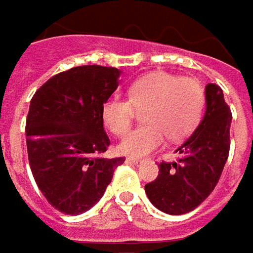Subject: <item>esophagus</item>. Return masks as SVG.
I'll list each match as a JSON object with an SVG mask.
<instances>
[{
  "label": "esophagus",
  "mask_w": 253,
  "mask_h": 253,
  "mask_svg": "<svg viewBox=\"0 0 253 253\" xmlns=\"http://www.w3.org/2000/svg\"><path fill=\"white\" fill-rule=\"evenodd\" d=\"M126 161H128V163H132V164H135V166H138V164H141L144 160H142V158H135V157H128V158H126Z\"/></svg>",
  "instance_id": "esophagus-1"
}]
</instances>
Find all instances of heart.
Wrapping results in <instances>:
<instances>
[{"label": "heart", "mask_w": 253, "mask_h": 253, "mask_svg": "<svg viewBox=\"0 0 253 253\" xmlns=\"http://www.w3.org/2000/svg\"><path fill=\"white\" fill-rule=\"evenodd\" d=\"M128 96L129 99L119 95L109 98L102 108V118L115 135H124L132 124L135 108H145V124L129 131L119 144L121 153L136 157L155 151L167 136L170 141L186 138L200 122L205 108L202 83L169 72H154L136 79Z\"/></svg>", "instance_id": "obj_1"}]
</instances>
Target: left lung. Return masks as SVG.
<instances>
[{
	"instance_id": "obj_1",
	"label": "left lung",
	"mask_w": 253,
	"mask_h": 253,
	"mask_svg": "<svg viewBox=\"0 0 253 253\" xmlns=\"http://www.w3.org/2000/svg\"><path fill=\"white\" fill-rule=\"evenodd\" d=\"M205 95V117L175 150L178 160L160 163L158 177L145 184L150 202L169 214L189 213L205 202L216 187L229 155L232 112L223 90L209 83Z\"/></svg>"
}]
</instances>
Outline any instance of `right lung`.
I'll return each mask as SVG.
<instances>
[{
    "label": "right lung",
    "mask_w": 253,
    "mask_h": 253,
    "mask_svg": "<svg viewBox=\"0 0 253 253\" xmlns=\"http://www.w3.org/2000/svg\"><path fill=\"white\" fill-rule=\"evenodd\" d=\"M121 70L79 66L50 78L30 102L26 138L30 169L47 202L64 214L93 208L125 158H103L111 144L102 108Z\"/></svg>",
    "instance_id": "obj_1"
}]
</instances>
